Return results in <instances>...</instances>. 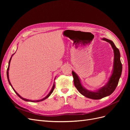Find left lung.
<instances>
[{"label": "left lung", "mask_w": 130, "mask_h": 130, "mask_svg": "<svg viewBox=\"0 0 130 130\" xmlns=\"http://www.w3.org/2000/svg\"><path fill=\"white\" fill-rule=\"evenodd\" d=\"M103 40L111 44L114 51V54H115L113 73L107 84L96 92L89 91L84 88L76 74L72 71L74 78V84L78 91L85 96L94 100L100 99L111 95L115 91L118 84L122 72V64L120 61V54L119 49L117 48L112 41L104 38H103Z\"/></svg>", "instance_id": "obj_1"}]
</instances>
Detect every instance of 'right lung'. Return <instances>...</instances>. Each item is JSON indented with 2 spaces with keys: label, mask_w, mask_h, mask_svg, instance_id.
Here are the masks:
<instances>
[{
  "label": "right lung",
  "mask_w": 130,
  "mask_h": 130,
  "mask_svg": "<svg viewBox=\"0 0 130 130\" xmlns=\"http://www.w3.org/2000/svg\"><path fill=\"white\" fill-rule=\"evenodd\" d=\"M11 58H12V56L11 57V58H10V61H9V66H8V68H7V79H8V81H9V84H10V85H11V86L12 87V88H13V90L15 92V93L17 94V95L20 98H21L22 99H23V100H24V101H31V102H40V101H43V100H45V99H46V98H48L50 95H51V94H52V93H53V90H54V88H55V84H54V85H53V88H52V90H51V91L50 92V93L48 94V95H47V96H46L45 98H43V99H41V100H34V101H32V100H28V99H24V98H22V96H21L20 95H19V94L16 92V91H15V90L13 89V88L12 87V86L11 85V83H10V80H9V67H10V62H11Z\"/></svg>",
  "instance_id": "add662e5"
}]
</instances>
